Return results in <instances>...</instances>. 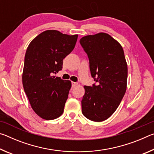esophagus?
Returning <instances> with one entry per match:
<instances>
[{
    "mask_svg": "<svg viewBox=\"0 0 154 154\" xmlns=\"http://www.w3.org/2000/svg\"><path fill=\"white\" fill-rule=\"evenodd\" d=\"M78 85V83L77 82H72V88H75Z\"/></svg>",
    "mask_w": 154,
    "mask_h": 154,
    "instance_id": "obj_1",
    "label": "esophagus"
}]
</instances>
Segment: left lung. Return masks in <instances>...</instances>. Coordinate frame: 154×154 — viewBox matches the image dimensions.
<instances>
[{
	"label": "left lung",
	"instance_id": "8db88e82",
	"mask_svg": "<svg viewBox=\"0 0 154 154\" xmlns=\"http://www.w3.org/2000/svg\"><path fill=\"white\" fill-rule=\"evenodd\" d=\"M79 43L96 82L84 86L82 113L90 120L103 122L116 111L126 93L128 67L124 52L120 44L105 32L83 36Z\"/></svg>",
	"mask_w": 154,
	"mask_h": 154
}]
</instances>
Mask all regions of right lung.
Wrapping results in <instances>:
<instances>
[{
    "label": "right lung",
    "mask_w": 154,
    "mask_h": 154,
    "mask_svg": "<svg viewBox=\"0 0 154 154\" xmlns=\"http://www.w3.org/2000/svg\"><path fill=\"white\" fill-rule=\"evenodd\" d=\"M78 35L44 31L31 41L25 54L22 83L34 111L46 120L59 118L71 88V81L54 74L75 48Z\"/></svg>",
    "instance_id": "right-lung-1"
}]
</instances>
